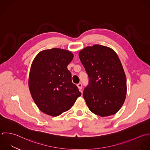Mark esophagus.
<instances>
[{
    "label": "esophagus",
    "mask_w": 150,
    "mask_h": 150,
    "mask_svg": "<svg viewBox=\"0 0 150 150\" xmlns=\"http://www.w3.org/2000/svg\"><path fill=\"white\" fill-rule=\"evenodd\" d=\"M77 86L79 90H81L82 89V85L81 83H79L78 84H77Z\"/></svg>",
    "instance_id": "1"
}]
</instances>
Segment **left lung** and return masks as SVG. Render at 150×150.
<instances>
[{"mask_svg":"<svg viewBox=\"0 0 150 150\" xmlns=\"http://www.w3.org/2000/svg\"><path fill=\"white\" fill-rule=\"evenodd\" d=\"M89 76L83 98L89 110L102 117L116 113L126 97V75L116 52L111 48L95 44L79 52Z\"/></svg>","mask_w":150,"mask_h":150,"instance_id":"left-lung-1","label":"left lung"}]
</instances>
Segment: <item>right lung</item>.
Wrapping results in <instances>:
<instances>
[{
    "mask_svg": "<svg viewBox=\"0 0 150 150\" xmlns=\"http://www.w3.org/2000/svg\"><path fill=\"white\" fill-rule=\"evenodd\" d=\"M73 58L71 51L54 48L40 51L33 59L28 88L33 100L42 112L58 116L69 110L81 96L67 68Z\"/></svg>",
    "mask_w": 150,
    "mask_h": 150,
    "instance_id": "1",
    "label": "right lung"
}]
</instances>
